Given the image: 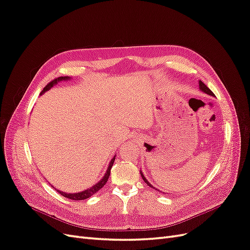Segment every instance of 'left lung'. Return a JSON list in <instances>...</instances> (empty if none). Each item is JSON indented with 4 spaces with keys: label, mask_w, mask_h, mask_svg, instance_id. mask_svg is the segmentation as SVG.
I'll use <instances>...</instances> for the list:
<instances>
[{
    "label": "left lung",
    "mask_w": 250,
    "mask_h": 250,
    "mask_svg": "<svg viewBox=\"0 0 250 250\" xmlns=\"http://www.w3.org/2000/svg\"><path fill=\"white\" fill-rule=\"evenodd\" d=\"M199 88H200V90H202L203 93H206V94L210 95V96H215V95H214V93L211 92V90H210V89H209L206 84H204V83H203L201 80L199 81ZM141 175H142V178L144 179V181H145V183H146L148 186H150L151 188H154V187H152V186H151V184H150V183H148V180L145 178V176L143 175V173H142V172H141ZM156 190H157V188H156Z\"/></svg>",
    "instance_id": "left-lung-1"
}]
</instances>
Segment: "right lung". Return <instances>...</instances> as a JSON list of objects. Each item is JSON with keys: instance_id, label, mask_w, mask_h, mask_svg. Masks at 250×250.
Instances as JSON below:
<instances>
[{"instance_id": "right-lung-1", "label": "right lung", "mask_w": 250, "mask_h": 250, "mask_svg": "<svg viewBox=\"0 0 250 250\" xmlns=\"http://www.w3.org/2000/svg\"><path fill=\"white\" fill-rule=\"evenodd\" d=\"M70 79V77H67V76H65V77H58V78H56V79H54V80H52L51 82H49L48 84L43 87V89H42V94H43L44 92H47V90H49L51 87H53V85H55V84H57V82H59V81H62V80H69ZM41 94V95H42ZM115 158H116V156L112 158V160L110 161V163H109V166H108V168H107V171H106V173H105V175L103 176V178L99 181V183L98 184H96L95 186H93V187H90L89 188H87V190H85V191H82V192H79V193H71V194H69V193H64V192H62V191H58V190H55L59 193V194H62L63 197H66V198H69V199H72V200H83V199H86V198H89L90 196L92 195H94L95 193H97L98 191L100 190V188H102L103 187H104V185L107 183V180H108V177H109V175H110V169H111V167H112V165H113V162H115Z\"/></svg>"}]
</instances>
